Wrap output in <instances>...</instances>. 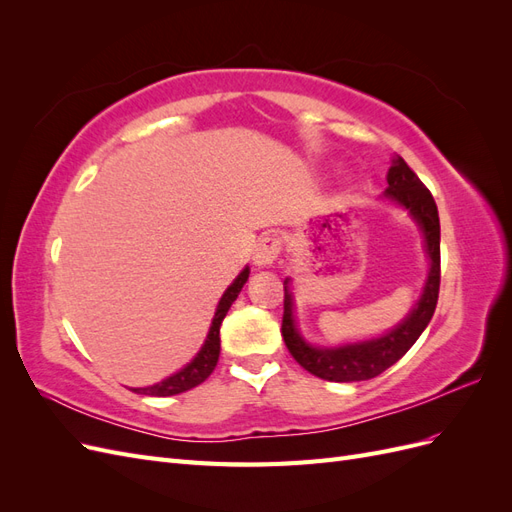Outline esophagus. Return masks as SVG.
<instances>
[{
	"label": "esophagus",
	"mask_w": 512,
	"mask_h": 512,
	"mask_svg": "<svg viewBox=\"0 0 512 512\" xmlns=\"http://www.w3.org/2000/svg\"><path fill=\"white\" fill-rule=\"evenodd\" d=\"M280 252H282V239L277 235H265L258 241L252 260H254V265L258 269L260 267H271L273 262L277 260V256H280Z\"/></svg>",
	"instance_id": "1"
}]
</instances>
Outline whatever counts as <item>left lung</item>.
Returning a JSON list of instances; mask_svg holds the SVG:
<instances>
[{
    "instance_id": "8db88e82",
    "label": "left lung",
    "mask_w": 512,
    "mask_h": 512,
    "mask_svg": "<svg viewBox=\"0 0 512 512\" xmlns=\"http://www.w3.org/2000/svg\"><path fill=\"white\" fill-rule=\"evenodd\" d=\"M389 188L384 198L397 207L406 209L410 218L423 232L425 254L429 258L427 280L421 292V299L410 309L408 316L397 327L386 331L380 337L363 339L344 346H314L303 339L294 320V297L290 290V277L284 280V320L282 335L286 348L303 369L322 380L329 382H361L380 376L384 369L395 365L404 356L436 312L438 292H440V218L438 207L431 192L423 181L416 177L414 170L404 162V158H393V164L386 173Z\"/></svg>"
}]
</instances>
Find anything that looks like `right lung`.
<instances>
[{"label": "right lung", "instance_id": "add662e5", "mask_svg": "<svg viewBox=\"0 0 512 512\" xmlns=\"http://www.w3.org/2000/svg\"><path fill=\"white\" fill-rule=\"evenodd\" d=\"M247 277H250V267H245L235 277V282H232L224 290L218 307H215V314H213V320H211L209 333L205 337V344L200 346V350L196 352L194 359L185 367H181L177 374L164 378L158 384L143 386V389H132L134 393H138V395H151V397L179 395V393H185V391L194 389V386H198L200 382H205L211 376V371L215 369V365H218V359H220V327H222V320L226 318L230 305L237 301L241 288L247 282Z\"/></svg>", "mask_w": 512, "mask_h": 512}]
</instances>
